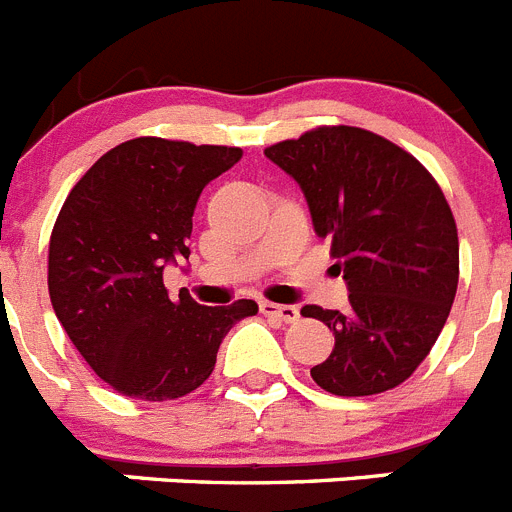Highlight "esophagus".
Masks as SVG:
<instances>
[{
    "mask_svg": "<svg viewBox=\"0 0 512 512\" xmlns=\"http://www.w3.org/2000/svg\"><path fill=\"white\" fill-rule=\"evenodd\" d=\"M261 312L269 318H277L282 323H295L300 320V310L295 305H277V302H261Z\"/></svg>",
    "mask_w": 512,
    "mask_h": 512,
    "instance_id": "1",
    "label": "esophagus"
}]
</instances>
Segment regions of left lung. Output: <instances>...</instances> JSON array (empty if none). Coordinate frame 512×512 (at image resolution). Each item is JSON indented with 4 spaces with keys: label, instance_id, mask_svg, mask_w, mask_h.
Instances as JSON below:
<instances>
[{
    "label": "left lung",
    "instance_id": "1",
    "mask_svg": "<svg viewBox=\"0 0 512 512\" xmlns=\"http://www.w3.org/2000/svg\"><path fill=\"white\" fill-rule=\"evenodd\" d=\"M264 153L300 184L348 284V310L302 307L336 336L312 379L341 397L392 390L431 354L456 297L459 235L441 187L405 148L351 125L307 130Z\"/></svg>",
    "mask_w": 512,
    "mask_h": 512
}]
</instances>
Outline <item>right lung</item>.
<instances>
[{"label":"right lung","mask_w":512,"mask_h":512,"mask_svg":"<svg viewBox=\"0 0 512 512\" xmlns=\"http://www.w3.org/2000/svg\"><path fill=\"white\" fill-rule=\"evenodd\" d=\"M241 156L143 135L104 153L63 202L48 246L51 305L76 351L120 395H189L212 374L228 330L259 312L253 300L205 307L164 287V266L189 259L202 189Z\"/></svg>","instance_id":"add662e5"}]
</instances>
